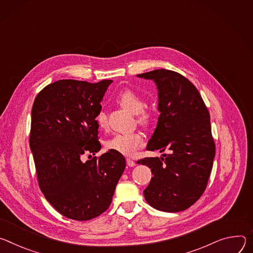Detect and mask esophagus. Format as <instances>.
Wrapping results in <instances>:
<instances>
[{"label":"esophagus","instance_id":"1","mask_svg":"<svg viewBox=\"0 0 253 253\" xmlns=\"http://www.w3.org/2000/svg\"><path fill=\"white\" fill-rule=\"evenodd\" d=\"M126 164H127V166H129V167H134V166H135V162L132 161V160H130V159H126Z\"/></svg>","mask_w":253,"mask_h":253}]
</instances>
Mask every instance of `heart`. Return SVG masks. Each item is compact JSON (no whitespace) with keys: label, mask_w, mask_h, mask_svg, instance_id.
Returning <instances> with one entry per match:
<instances>
[{"label":"heart","mask_w":253,"mask_h":253,"mask_svg":"<svg viewBox=\"0 0 253 253\" xmlns=\"http://www.w3.org/2000/svg\"><path fill=\"white\" fill-rule=\"evenodd\" d=\"M117 101L131 114L137 116L138 122L147 125L152 121L153 114L150 109L145 107L144 97L131 89H126L117 96ZM96 124L99 128L104 129L107 126V119L103 111H99L96 118ZM144 144V136L139 132H132L126 134H117L109 138L105 143V147L109 151H115L126 156H131L134 152Z\"/></svg>","instance_id":"1"}]
</instances>
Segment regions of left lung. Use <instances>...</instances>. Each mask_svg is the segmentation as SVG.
I'll use <instances>...</instances> for the list:
<instances>
[{
  "instance_id": "8db88e82",
  "label": "left lung",
  "mask_w": 253,
  "mask_h": 253,
  "mask_svg": "<svg viewBox=\"0 0 253 253\" xmlns=\"http://www.w3.org/2000/svg\"><path fill=\"white\" fill-rule=\"evenodd\" d=\"M136 76L153 80L159 96L160 117L147 150L169 151L136 162L154 175L145 199L160 211L186 210L204 193L212 170L215 144L209 111L197 88L175 71L157 69Z\"/></svg>"
}]
</instances>
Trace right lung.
Here are the masks:
<instances>
[{"label": "right lung", "instance_id": "obj_1", "mask_svg": "<svg viewBox=\"0 0 253 253\" xmlns=\"http://www.w3.org/2000/svg\"><path fill=\"white\" fill-rule=\"evenodd\" d=\"M111 82L58 80L33 103L30 149L39 187L56 210L73 220H90L107 210L126 168L125 157L115 151L81 160L101 149L95 118Z\"/></svg>", "mask_w": 253, "mask_h": 253}]
</instances>
